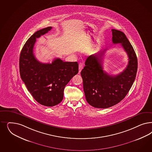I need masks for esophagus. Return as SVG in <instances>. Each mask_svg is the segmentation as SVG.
<instances>
[{
    "mask_svg": "<svg viewBox=\"0 0 152 152\" xmlns=\"http://www.w3.org/2000/svg\"><path fill=\"white\" fill-rule=\"evenodd\" d=\"M83 68V64L82 63H80L79 64V72L80 73L82 69Z\"/></svg>",
    "mask_w": 152,
    "mask_h": 152,
    "instance_id": "34e87169",
    "label": "esophagus"
}]
</instances>
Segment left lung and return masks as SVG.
<instances>
[{"label":"left lung","mask_w":152,"mask_h":152,"mask_svg":"<svg viewBox=\"0 0 152 152\" xmlns=\"http://www.w3.org/2000/svg\"><path fill=\"white\" fill-rule=\"evenodd\" d=\"M113 44H121L129 62L123 72L109 75L103 70L102 60L106 50L88 56L81 71L86 100L94 107L106 108L120 102L132 86L137 72V57L132 45L123 32L112 29Z\"/></svg>","instance_id":"8db88e82"}]
</instances>
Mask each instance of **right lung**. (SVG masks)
I'll return each instance as SVG.
<instances>
[{"label":"right lung","instance_id":"obj_1","mask_svg":"<svg viewBox=\"0 0 152 152\" xmlns=\"http://www.w3.org/2000/svg\"><path fill=\"white\" fill-rule=\"evenodd\" d=\"M48 27L37 31L24 45L20 56L22 80L34 99L48 107L54 106L63 99L64 89L70 79L78 73L77 62H64L59 58L52 63H42L36 59L34 47L36 39L48 33Z\"/></svg>","mask_w":152,"mask_h":152}]
</instances>
